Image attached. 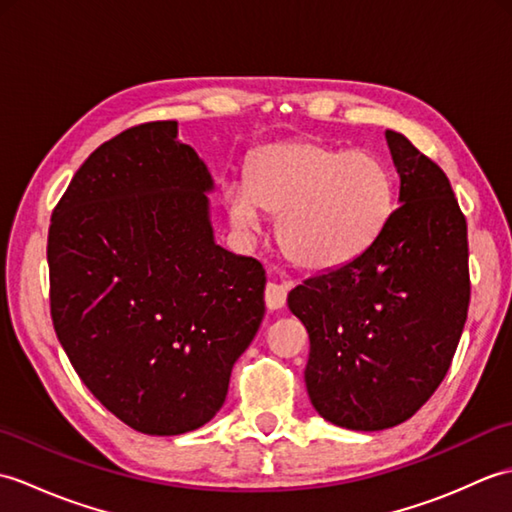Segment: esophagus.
Masks as SVG:
<instances>
[{
  "mask_svg": "<svg viewBox=\"0 0 512 512\" xmlns=\"http://www.w3.org/2000/svg\"><path fill=\"white\" fill-rule=\"evenodd\" d=\"M286 297H288V286H284V284H273V281H270L264 290V299H266L268 310L284 308Z\"/></svg>",
  "mask_w": 512,
  "mask_h": 512,
  "instance_id": "34e87169",
  "label": "esophagus"
}]
</instances>
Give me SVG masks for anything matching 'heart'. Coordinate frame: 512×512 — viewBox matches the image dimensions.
Here are the masks:
<instances>
[{
  "label": "heart",
  "mask_w": 512,
  "mask_h": 512,
  "mask_svg": "<svg viewBox=\"0 0 512 512\" xmlns=\"http://www.w3.org/2000/svg\"><path fill=\"white\" fill-rule=\"evenodd\" d=\"M391 176L365 149L341 151L314 140L259 147L246 184H228L224 202L242 233L262 211L277 217V239L292 264L325 270L350 262L374 242L391 213Z\"/></svg>",
  "instance_id": "heart-1"
}]
</instances>
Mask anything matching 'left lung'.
<instances>
[{
	"label": "left lung",
	"mask_w": 512,
	"mask_h": 512,
	"mask_svg": "<svg viewBox=\"0 0 512 512\" xmlns=\"http://www.w3.org/2000/svg\"><path fill=\"white\" fill-rule=\"evenodd\" d=\"M385 138L400 206L361 255L288 295L310 336L312 405L356 431L396 427L433 396L471 301L466 217L447 173L402 134Z\"/></svg>",
	"instance_id": "obj_1"
}]
</instances>
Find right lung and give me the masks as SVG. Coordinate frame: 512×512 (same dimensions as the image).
<instances>
[{
  "mask_svg": "<svg viewBox=\"0 0 512 512\" xmlns=\"http://www.w3.org/2000/svg\"><path fill=\"white\" fill-rule=\"evenodd\" d=\"M176 121L94 149L50 217V314L76 374L149 436L202 427L264 317L266 273L213 242L198 154Z\"/></svg>",
  "mask_w": 512,
  "mask_h": 512,
  "instance_id": "add662e5",
  "label": "right lung"
}]
</instances>
